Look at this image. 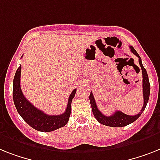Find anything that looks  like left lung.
<instances>
[{"label": "left lung", "mask_w": 160, "mask_h": 160, "mask_svg": "<svg viewBox=\"0 0 160 160\" xmlns=\"http://www.w3.org/2000/svg\"><path fill=\"white\" fill-rule=\"evenodd\" d=\"M131 51L136 56L139 58V64L141 66V68H142V88H143V98H144V104L142 109H141V112H139V113H137V115H128V114H125L122 112L121 111H115V113H113V115L110 116H105L102 113H101L100 110L97 108V105H96V101H95L94 96L92 92H91V94H90L89 99H90V103H91V105H92V113L94 114L95 118H96V120L98 121L100 123L103 125H105V126L109 127H113V128H120V127H124L127 125L130 124L132 122H133L134 121L139 118L141 114L143 113V111L146 109V106L147 105V102L149 101V97H150V82H149V78L148 74H147V72H146V68H144L143 64L142 63V59L140 57V55H138L136 50L133 48L132 46L129 47Z\"/></svg>", "instance_id": "8db88e82"}]
</instances>
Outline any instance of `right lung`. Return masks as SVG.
I'll return each mask as SVG.
<instances>
[{
    "label": "right lung",
    "mask_w": 160,
    "mask_h": 160,
    "mask_svg": "<svg viewBox=\"0 0 160 160\" xmlns=\"http://www.w3.org/2000/svg\"><path fill=\"white\" fill-rule=\"evenodd\" d=\"M21 66L17 69L13 81V99L18 113L28 124L40 132H52L65 126L69 119L71 113V103L74 98L77 89L71 92L68 97V105L64 113L59 115H48L37 109L23 96L20 88Z\"/></svg>",
    "instance_id": "add662e5"
}]
</instances>
